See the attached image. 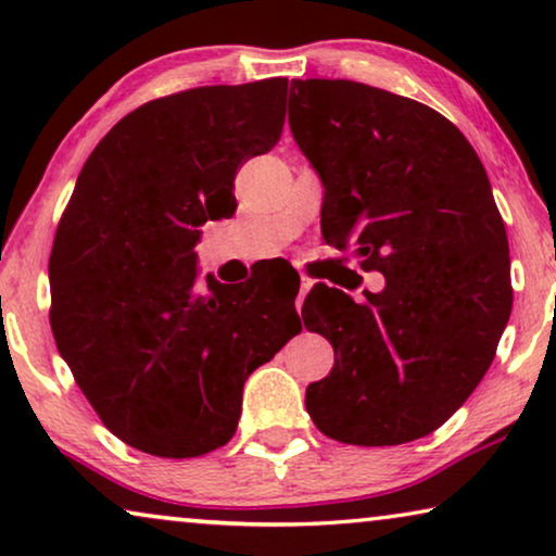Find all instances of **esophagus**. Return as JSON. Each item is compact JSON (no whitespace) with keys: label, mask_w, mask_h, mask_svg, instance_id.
Returning a JSON list of instances; mask_svg holds the SVG:
<instances>
[{"label":"esophagus","mask_w":556,"mask_h":556,"mask_svg":"<svg viewBox=\"0 0 556 556\" xmlns=\"http://www.w3.org/2000/svg\"><path fill=\"white\" fill-rule=\"evenodd\" d=\"M308 288H311V278L301 276V291H299V299H295V308H299V311H301V306H303V299H306Z\"/></svg>","instance_id":"34e87169"}]
</instances>
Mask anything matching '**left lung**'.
<instances>
[{
    "mask_svg": "<svg viewBox=\"0 0 556 556\" xmlns=\"http://www.w3.org/2000/svg\"><path fill=\"white\" fill-rule=\"evenodd\" d=\"M293 139L324 185L321 232L384 288L356 303L321 283L303 324L333 367L306 409L349 445L430 435L491 367L511 314V261L481 159L430 105L354 80H293Z\"/></svg>",
    "mask_w": 556,
    "mask_h": 556,
    "instance_id": "left-lung-1",
    "label": "left lung"
}]
</instances>
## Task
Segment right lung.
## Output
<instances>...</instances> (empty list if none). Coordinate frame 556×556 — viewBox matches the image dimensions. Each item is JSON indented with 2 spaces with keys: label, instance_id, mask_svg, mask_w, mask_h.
I'll list each match as a JSON object with an SVG mask.
<instances>
[{
  "label": "right lung",
  "instance_id": "1",
  "mask_svg": "<svg viewBox=\"0 0 556 556\" xmlns=\"http://www.w3.org/2000/svg\"><path fill=\"white\" fill-rule=\"evenodd\" d=\"M286 90L268 78L139 105L98 141L60 217L52 337L101 422L136 451L223 447L250 371L301 331L283 295L215 278L197 288L194 268L197 227L232 217L235 174L278 143Z\"/></svg>",
  "mask_w": 556,
  "mask_h": 556
}]
</instances>
